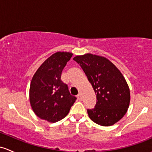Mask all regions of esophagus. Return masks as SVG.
Returning <instances> with one entry per match:
<instances>
[{
    "instance_id": "34e87169",
    "label": "esophagus",
    "mask_w": 152,
    "mask_h": 152,
    "mask_svg": "<svg viewBox=\"0 0 152 152\" xmlns=\"http://www.w3.org/2000/svg\"><path fill=\"white\" fill-rule=\"evenodd\" d=\"M77 98L79 100H83V98H82V95H81V93H79V94L77 95Z\"/></svg>"
}]
</instances>
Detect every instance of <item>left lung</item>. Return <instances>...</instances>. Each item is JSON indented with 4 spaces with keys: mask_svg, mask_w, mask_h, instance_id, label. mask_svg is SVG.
I'll use <instances>...</instances> for the list:
<instances>
[{
    "mask_svg": "<svg viewBox=\"0 0 152 152\" xmlns=\"http://www.w3.org/2000/svg\"><path fill=\"white\" fill-rule=\"evenodd\" d=\"M91 83L97 102L88 109L90 118L98 125L110 126L124 116L130 103V90L125 78L107 58L92 54L73 58Z\"/></svg>",
    "mask_w": 152,
    "mask_h": 152,
    "instance_id": "left-lung-1",
    "label": "left lung"
}]
</instances>
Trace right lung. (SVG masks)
I'll return each mask as SVG.
<instances>
[{"label": "right lung", "mask_w": 152, "mask_h": 152, "mask_svg": "<svg viewBox=\"0 0 152 152\" xmlns=\"http://www.w3.org/2000/svg\"><path fill=\"white\" fill-rule=\"evenodd\" d=\"M70 52H57L42 63L32 77L29 89L31 106L41 119L55 123L64 118L76 100L67 85L61 80L62 72L71 59Z\"/></svg>", "instance_id": "add662e5"}]
</instances>
